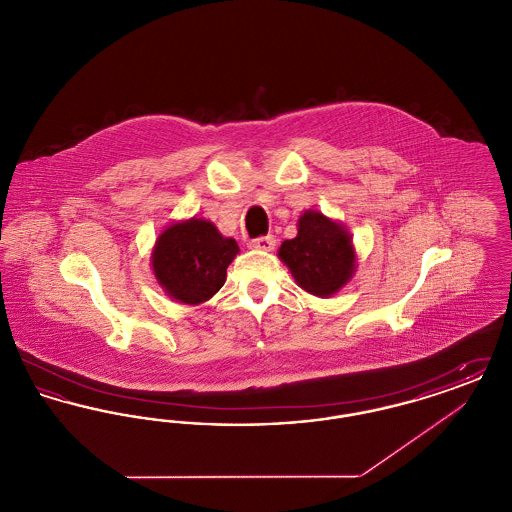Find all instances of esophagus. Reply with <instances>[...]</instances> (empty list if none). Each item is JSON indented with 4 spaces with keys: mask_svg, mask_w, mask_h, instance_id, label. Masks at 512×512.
Wrapping results in <instances>:
<instances>
[{
    "mask_svg": "<svg viewBox=\"0 0 512 512\" xmlns=\"http://www.w3.org/2000/svg\"><path fill=\"white\" fill-rule=\"evenodd\" d=\"M249 245H251V247H255V249L270 251V249H274V245H276V238H274L272 234H267V236H261V238H255V240H251Z\"/></svg>",
    "mask_w": 512,
    "mask_h": 512,
    "instance_id": "34e87169",
    "label": "esophagus"
}]
</instances>
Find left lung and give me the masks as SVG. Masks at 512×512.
<instances>
[{
  "label": "left lung",
  "instance_id": "obj_1",
  "mask_svg": "<svg viewBox=\"0 0 512 512\" xmlns=\"http://www.w3.org/2000/svg\"><path fill=\"white\" fill-rule=\"evenodd\" d=\"M295 282L318 297H328L347 284L355 270L349 234L318 211H307L297 224V236L278 251Z\"/></svg>",
  "mask_w": 512,
  "mask_h": 512
}]
</instances>
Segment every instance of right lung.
Wrapping results in <instances>:
<instances>
[{
    "label": "right lung",
    "instance_id": "obj_1",
    "mask_svg": "<svg viewBox=\"0 0 512 512\" xmlns=\"http://www.w3.org/2000/svg\"><path fill=\"white\" fill-rule=\"evenodd\" d=\"M240 247L213 222L190 219L169 226L153 249V270L174 299L197 305L219 292Z\"/></svg>",
    "mask_w": 512,
    "mask_h": 512
}]
</instances>
